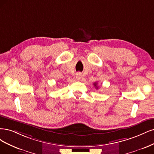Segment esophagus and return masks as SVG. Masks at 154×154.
<instances>
[{
  "instance_id": "obj_1",
  "label": "esophagus",
  "mask_w": 154,
  "mask_h": 154,
  "mask_svg": "<svg viewBox=\"0 0 154 154\" xmlns=\"http://www.w3.org/2000/svg\"><path fill=\"white\" fill-rule=\"evenodd\" d=\"M82 78V74L81 73H77L76 74V79L77 80H81Z\"/></svg>"
}]
</instances>
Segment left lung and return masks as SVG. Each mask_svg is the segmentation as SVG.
<instances>
[{"instance_id":"1","label":"left lung","mask_w":154,"mask_h":154,"mask_svg":"<svg viewBox=\"0 0 154 154\" xmlns=\"http://www.w3.org/2000/svg\"><path fill=\"white\" fill-rule=\"evenodd\" d=\"M94 86H95V88H98L97 87V82H95V83H94Z\"/></svg>"}]
</instances>
